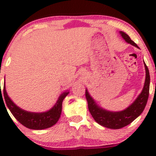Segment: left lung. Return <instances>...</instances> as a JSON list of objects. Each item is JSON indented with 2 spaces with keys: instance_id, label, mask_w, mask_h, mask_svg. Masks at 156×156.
Returning a JSON list of instances; mask_svg holds the SVG:
<instances>
[{
  "instance_id": "obj_1",
  "label": "left lung",
  "mask_w": 156,
  "mask_h": 156,
  "mask_svg": "<svg viewBox=\"0 0 156 156\" xmlns=\"http://www.w3.org/2000/svg\"><path fill=\"white\" fill-rule=\"evenodd\" d=\"M119 34L122 37L128 44H130L133 46L138 48L137 46L126 34L124 32L120 31ZM145 67L146 76L144 87L141 93L138 95L137 99L132 103L126 109L119 112H110L101 108L96 104L91 98L87 90H86V98L88 103V109L90 111L92 117L98 124L109 128V129H120L131 123L136 118L142 113L145 108L149 95V85H150V75L148 69L144 62Z\"/></svg>"
}]
</instances>
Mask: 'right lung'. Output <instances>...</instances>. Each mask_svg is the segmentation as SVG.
I'll return each mask as SVG.
<instances>
[{"label": "right lung", "mask_w": 156, "mask_h": 156, "mask_svg": "<svg viewBox=\"0 0 156 156\" xmlns=\"http://www.w3.org/2000/svg\"><path fill=\"white\" fill-rule=\"evenodd\" d=\"M3 92H4L5 105L8 106V108H9L13 116L23 126L32 129H47V128L51 127L55 124L61 115L63 100L69 93V91L63 92L59 96L55 105L49 111H47L45 112H30L25 111L18 107L12 101V99H10V98L8 97L6 90H5V83H4ZM0 96L2 97L1 93Z\"/></svg>", "instance_id": "right-lung-1"}]
</instances>
